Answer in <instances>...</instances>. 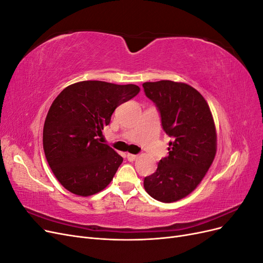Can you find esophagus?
<instances>
[{"label":"esophagus","mask_w":263,"mask_h":263,"mask_svg":"<svg viewBox=\"0 0 263 263\" xmlns=\"http://www.w3.org/2000/svg\"><path fill=\"white\" fill-rule=\"evenodd\" d=\"M138 158L137 155H132V154H127V159H128L129 161H135L136 159Z\"/></svg>","instance_id":"esophagus-1"}]
</instances>
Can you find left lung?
<instances>
[{"instance_id": "1", "label": "left lung", "mask_w": 263, "mask_h": 263, "mask_svg": "<svg viewBox=\"0 0 263 263\" xmlns=\"http://www.w3.org/2000/svg\"><path fill=\"white\" fill-rule=\"evenodd\" d=\"M161 116L163 130L173 137L169 156L144 180L155 200L172 203L187 196L212 165L217 148L213 115L202 94L186 83L161 80L142 84Z\"/></svg>"}]
</instances>
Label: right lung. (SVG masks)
<instances>
[{
  "label": "right lung",
  "mask_w": 263,
  "mask_h": 263,
  "mask_svg": "<svg viewBox=\"0 0 263 263\" xmlns=\"http://www.w3.org/2000/svg\"><path fill=\"white\" fill-rule=\"evenodd\" d=\"M139 91L135 84L81 81L54 99L45 121L43 145L54 177L69 192L90 196L113 180L123 158L99 137L115 108Z\"/></svg>",
  "instance_id": "add662e5"
}]
</instances>
